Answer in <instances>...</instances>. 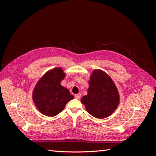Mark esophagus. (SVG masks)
I'll list each match as a JSON object with an SVG mask.
<instances>
[{"label":"esophagus","instance_id":"1","mask_svg":"<svg viewBox=\"0 0 156 156\" xmlns=\"http://www.w3.org/2000/svg\"><path fill=\"white\" fill-rule=\"evenodd\" d=\"M75 98L76 99H80V98H81V94L79 93L77 94H75Z\"/></svg>","mask_w":156,"mask_h":156}]
</instances>
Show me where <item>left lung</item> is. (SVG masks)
<instances>
[{
  "label": "left lung",
  "instance_id": "1",
  "mask_svg": "<svg viewBox=\"0 0 156 156\" xmlns=\"http://www.w3.org/2000/svg\"><path fill=\"white\" fill-rule=\"evenodd\" d=\"M119 101V92L112 79L101 70H94L88 94L81 99L89 114L97 119H105L115 111Z\"/></svg>",
  "mask_w": 156,
  "mask_h": 156
}]
</instances>
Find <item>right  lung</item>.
Here are the masks:
<instances>
[{
	"label": "right lung",
	"mask_w": 156,
	"mask_h": 156,
	"mask_svg": "<svg viewBox=\"0 0 156 156\" xmlns=\"http://www.w3.org/2000/svg\"><path fill=\"white\" fill-rule=\"evenodd\" d=\"M64 77L62 68H56L47 72L36 84L32 99L42 114L48 116L57 115L74 98L68 90L60 84Z\"/></svg>",
	"instance_id": "right-lung-1"
}]
</instances>
